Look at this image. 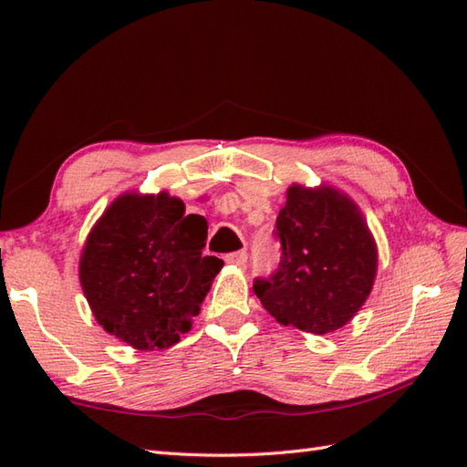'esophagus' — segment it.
Segmentation results:
<instances>
[{
    "instance_id": "34e87169",
    "label": "esophagus",
    "mask_w": 467,
    "mask_h": 467,
    "mask_svg": "<svg viewBox=\"0 0 467 467\" xmlns=\"http://www.w3.org/2000/svg\"><path fill=\"white\" fill-rule=\"evenodd\" d=\"M246 259H249V254H246V251H236V253H228L224 254V261L228 265H236V266H244L246 265Z\"/></svg>"
}]
</instances>
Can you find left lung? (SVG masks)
<instances>
[{"label":"left lung","mask_w":467,"mask_h":467,"mask_svg":"<svg viewBox=\"0 0 467 467\" xmlns=\"http://www.w3.org/2000/svg\"><path fill=\"white\" fill-rule=\"evenodd\" d=\"M281 259L253 291L276 321L325 335L339 329L371 293L377 251L363 216L345 194L293 184L276 216Z\"/></svg>","instance_id":"left-lung-1"}]
</instances>
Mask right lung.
Here are the masks:
<instances>
[{
    "instance_id": "obj_1",
    "label": "right lung",
    "mask_w": 467,
    "mask_h": 467,
    "mask_svg": "<svg viewBox=\"0 0 467 467\" xmlns=\"http://www.w3.org/2000/svg\"><path fill=\"white\" fill-rule=\"evenodd\" d=\"M208 226L174 196L126 194L88 236L80 283L108 333L140 351L181 341L223 261L202 256Z\"/></svg>"
}]
</instances>
